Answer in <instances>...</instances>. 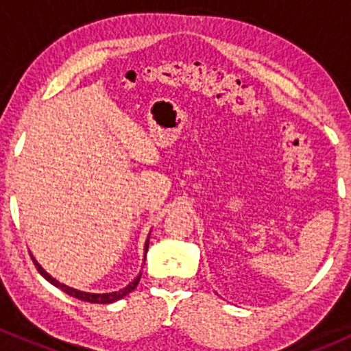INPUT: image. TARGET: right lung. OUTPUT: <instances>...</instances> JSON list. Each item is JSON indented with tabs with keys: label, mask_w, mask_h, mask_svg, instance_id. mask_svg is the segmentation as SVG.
<instances>
[{
	"label": "right lung",
	"mask_w": 351,
	"mask_h": 351,
	"mask_svg": "<svg viewBox=\"0 0 351 351\" xmlns=\"http://www.w3.org/2000/svg\"><path fill=\"white\" fill-rule=\"evenodd\" d=\"M147 247H149V239H147V241H146V253H147ZM30 256H32V254H30ZM32 260H34V265H35V268H37V270H38V274H40L42 277L45 278V280L51 282V284L54 285V287H58V289H61L62 292L67 293V295L76 297V299L84 300V302H91V304H112V302H115V300L122 299V297H125L127 293L132 292V290L136 289L137 284H139V280H141V274H139L136 278H134L132 282H130L129 285L123 287V289H120V290H117V292L90 293V292H83V290H76V289H73V287H67L64 284H61V282H58V280H56V278H52L51 275H49L47 271H45L44 268H42L40 265L37 263V260H35L34 256H32Z\"/></svg>",
	"instance_id": "obj_1"
}]
</instances>
